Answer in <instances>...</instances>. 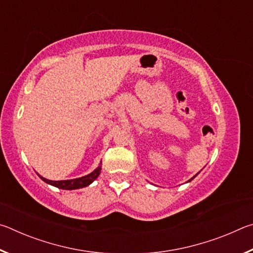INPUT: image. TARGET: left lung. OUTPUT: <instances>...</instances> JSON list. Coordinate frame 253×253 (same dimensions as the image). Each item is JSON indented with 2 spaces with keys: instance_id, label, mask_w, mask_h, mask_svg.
I'll return each instance as SVG.
<instances>
[{
  "instance_id": "obj_1",
  "label": "left lung",
  "mask_w": 253,
  "mask_h": 253,
  "mask_svg": "<svg viewBox=\"0 0 253 253\" xmlns=\"http://www.w3.org/2000/svg\"><path fill=\"white\" fill-rule=\"evenodd\" d=\"M199 173H200V172H199ZM199 173H198V174H199ZM198 174H196V175H198ZM196 175H195V176H196ZM195 176H193V177H192L191 179H188V181H187V183H188V182H191V181H192V179H193V178H194Z\"/></svg>"
}]
</instances>
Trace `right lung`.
Returning a JSON list of instances; mask_svg holds the SVG:
<instances>
[{
  "mask_svg": "<svg viewBox=\"0 0 253 253\" xmlns=\"http://www.w3.org/2000/svg\"><path fill=\"white\" fill-rule=\"evenodd\" d=\"M100 172H101V165L98 166V168L95 170H92L90 174L84 175L83 177H78L74 179H65V181H51V179L42 177L39 174L38 175H39V177L42 179V181L45 182L46 184H50V185L52 186L62 188V190H77V188H83L90 185V184L95 181L98 176H99Z\"/></svg>",
  "mask_w": 253,
  "mask_h": 253,
  "instance_id": "1",
  "label": "right lung"
}]
</instances>
